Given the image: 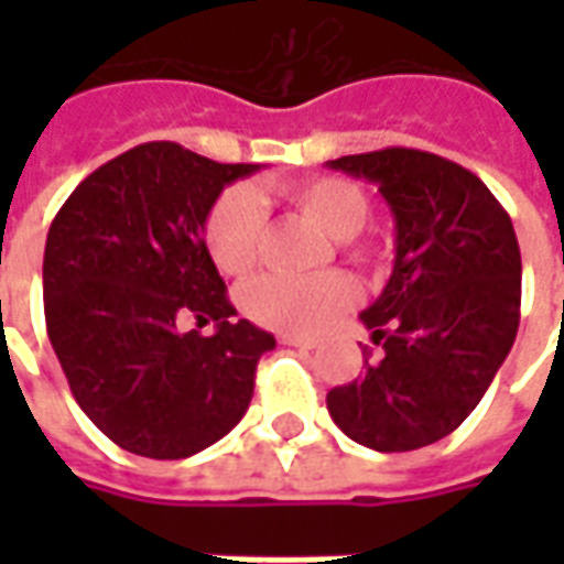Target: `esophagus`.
Instances as JSON below:
<instances>
[{
  "label": "esophagus",
  "instance_id": "obj_1",
  "mask_svg": "<svg viewBox=\"0 0 564 564\" xmlns=\"http://www.w3.org/2000/svg\"><path fill=\"white\" fill-rule=\"evenodd\" d=\"M281 344H293V347H302V350H314L317 347V341L305 338V335H281Z\"/></svg>",
  "mask_w": 564,
  "mask_h": 564
}]
</instances>
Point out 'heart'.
<instances>
[{
  "instance_id": "b5f03b06",
  "label": "heart",
  "mask_w": 564,
  "mask_h": 564,
  "mask_svg": "<svg viewBox=\"0 0 564 564\" xmlns=\"http://www.w3.org/2000/svg\"><path fill=\"white\" fill-rule=\"evenodd\" d=\"M283 196L317 223L329 238H335L347 257L356 262H366L371 257V250L356 238L362 232L368 210H371L362 186L323 174V177H307L299 184L283 186ZM262 235H265V210L257 193L250 189H226L205 217L208 257L229 278H241L257 265ZM238 302L247 317L265 329L286 332V335H314L359 302V286L341 271L302 278V281L265 274L247 283Z\"/></svg>"
}]
</instances>
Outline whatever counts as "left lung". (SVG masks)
Wrapping results in <instances>:
<instances>
[{"label": "left lung", "mask_w": 564, "mask_h": 564, "mask_svg": "<svg viewBox=\"0 0 564 564\" xmlns=\"http://www.w3.org/2000/svg\"><path fill=\"white\" fill-rule=\"evenodd\" d=\"M368 177L395 217V265L362 311L380 362L326 395L344 435L380 453L420 449L471 414L520 326L522 259L508 210L459 162L414 148L329 160Z\"/></svg>", "instance_id": "1"}]
</instances>
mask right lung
<instances>
[{
  "label": "right lung",
  "mask_w": 564,
  "mask_h": 564,
  "mask_svg": "<svg viewBox=\"0 0 564 564\" xmlns=\"http://www.w3.org/2000/svg\"><path fill=\"white\" fill-rule=\"evenodd\" d=\"M257 169L148 141L87 174L56 210L47 338L80 411L117 447L186 459L245 416L274 335L235 319L202 232L223 186ZM186 313L218 332L177 333Z\"/></svg>",
  "instance_id": "obj_1"
}]
</instances>
